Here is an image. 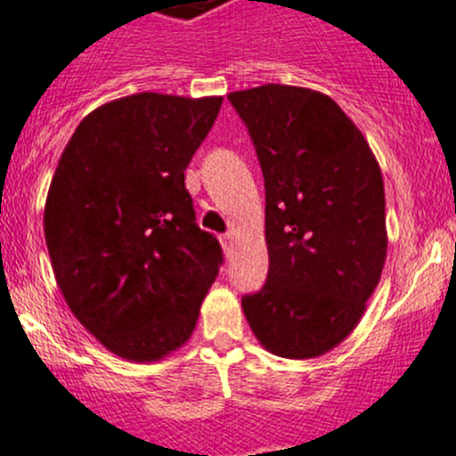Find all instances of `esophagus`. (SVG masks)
Returning <instances> with one entry per match:
<instances>
[{
  "instance_id": "34e87169",
  "label": "esophagus",
  "mask_w": 456,
  "mask_h": 456,
  "mask_svg": "<svg viewBox=\"0 0 456 456\" xmlns=\"http://www.w3.org/2000/svg\"><path fill=\"white\" fill-rule=\"evenodd\" d=\"M219 239H222V246H224V250H226V252L232 250V241H234V234H232V232H226V234H222V237H219Z\"/></svg>"
}]
</instances>
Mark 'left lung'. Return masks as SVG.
I'll return each mask as SVG.
<instances>
[{
    "mask_svg": "<svg viewBox=\"0 0 456 456\" xmlns=\"http://www.w3.org/2000/svg\"><path fill=\"white\" fill-rule=\"evenodd\" d=\"M255 143L265 188L268 277L241 297L265 350L310 359L362 319L386 261L379 164L328 94L265 84L228 94Z\"/></svg>",
    "mask_w": 456,
    "mask_h": 456,
    "instance_id": "8db88e82",
    "label": "left lung"
}]
</instances>
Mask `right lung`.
<instances>
[{
  "mask_svg": "<svg viewBox=\"0 0 456 456\" xmlns=\"http://www.w3.org/2000/svg\"><path fill=\"white\" fill-rule=\"evenodd\" d=\"M222 102L139 93L103 103L51 182L44 232L57 286L81 326L128 362H157L192 335L224 264L183 183Z\"/></svg>",
  "mask_w": 456,
  "mask_h": 456,
  "instance_id": "obj_1",
  "label": "right lung"
}]
</instances>
